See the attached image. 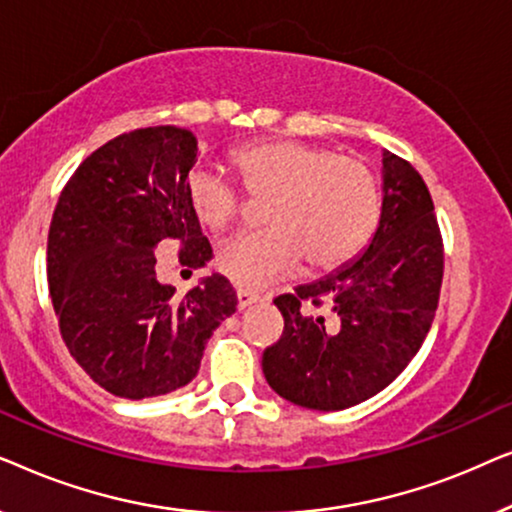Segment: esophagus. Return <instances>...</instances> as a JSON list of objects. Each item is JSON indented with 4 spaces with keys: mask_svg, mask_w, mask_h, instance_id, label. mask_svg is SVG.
Wrapping results in <instances>:
<instances>
[{
    "mask_svg": "<svg viewBox=\"0 0 512 512\" xmlns=\"http://www.w3.org/2000/svg\"><path fill=\"white\" fill-rule=\"evenodd\" d=\"M258 300H261V296H258V293H254V291H249V289L237 291V307H240V310L258 303Z\"/></svg>",
    "mask_w": 512,
    "mask_h": 512,
    "instance_id": "1",
    "label": "esophagus"
}]
</instances>
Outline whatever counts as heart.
Instances as JSON below:
<instances>
[{
	"instance_id": "heart-1",
	"label": "heart",
	"mask_w": 512,
	"mask_h": 512,
	"mask_svg": "<svg viewBox=\"0 0 512 512\" xmlns=\"http://www.w3.org/2000/svg\"><path fill=\"white\" fill-rule=\"evenodd\" d=\"M244 191L268 200L270 228L223 240L216 265L247 289H263L298 270H335L359 254L380 219L375 172L354 156H338L305 142H265L235 151ZM191 212L205 228L221 230L237 219L240 193L216 170L195 167L186 177Z\"/></svg>"
}]
</instances>
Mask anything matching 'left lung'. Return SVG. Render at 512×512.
I'll use <instances>...</instances> for the list:
<instances>
[{
	"instance_id": "left-lung-1",
	"label": "left lung",
	"mask_w": 512,
	"mask_h": 512,
	"mask_svg": "<svg viewBox=\"0 0 512 512\" xmlns=\"http://www.w3.org/2000/svg\"><path fill=\"white\" fill-rule=\"evenodd\" d=\"M443 240L424 179L382 151V209L370 242L352 261L296 293L275 298L284 317L263 375L286 401L345 410L389 387L419 352L438 307ZM326 304L331 318L305 313Z\"/></svg>"
}]
</instances>
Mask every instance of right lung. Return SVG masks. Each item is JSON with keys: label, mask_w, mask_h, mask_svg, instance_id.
<instances>
[{"label": "right lung", "mask_w": 512, "mask_h": 512, "mask_svg": "<svg viewBox=\"0 0 512 512\" xmlns=\"http://www.w3.org/2000/svg\"><path fill=\"white\" fill-rule=\"evenodd\" d=\"M195 156L198 139L177 125L111 139L67 181L48 230V289L62 340L90 380L130 401L186 387L237 305L223 275L200 279L186 296L156 277L163 240L181 242L188 268L212 261L186 198Z\"/></svg>", "instance_id": "right-lung-1"}]
</instances>
